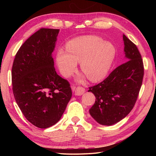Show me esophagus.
<instances>
[{
    "instance_id": "esophagus-1",
    "label": "esophagus",
    "mask_w": 156,
    "mask_h": 156,
    "mask_svg": "<svg viewBox=\"0 0 156 156\" xmlns=\"http://www.w3.org/2000/svg\"><path fill=\"white\" fill-rule=\"evenodd\" d=\"M84 91H85V89L83 87H78L75 89V95L76 96H81L84 93Z\"/></svg>"
}]
</instances>
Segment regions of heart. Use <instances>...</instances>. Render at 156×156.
Listing matches in <instances>:
<instances>
[{"label":"heart","instance_id":"heart-1","mask_svg":"<svg viewBox=\"0 0 156 156\" xmlns=\"http://www.w3.org/2000/svg\"><path fill=\"white\" fill-rule=\"evenodd\" d=\"M116 56L115 46L95 36L78 37L68 42L66 49H59L56 62L61 74L69 78L75 72L77 62L89 80L103 79L109 73ZM83 81V78H79Z\"/></svg>","mask_w":156,"mask_h":156}]
</instances>
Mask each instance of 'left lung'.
I'll return each mask as SVG.
<instances>
[{
  "mask_svg": "<svg viewBox=\"0 0 156 156\" xmlns=\"http://www.w3.org/2000/svg\"><path fill=\"white\" fill-rule=\"evenodd\" d=\"M126 62L115 68L107 78L90 87L96 102L89 113L97 122L110 126L125 118L138 98L144 76L142 56L135 44L123 35Z\"/></svg>",
  "mask_w": 156,
  "mask_h": 156,
  "instance_id": "left-lung-1",
  "label": "left lung"
}]
</instances>
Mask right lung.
<instances>
[{"instance_id":"1","label":"right lung","mask_w":156,"mask_h":156,"mask_svg":"<svg viewBox=\"0 0 156 156\" xmlns=\"http://www.w3.org/2000/svg\"><path fill=\"white\" fill-rule=\"evenodd\" d=\"M59 31L40 29L21 45L13 62L16 101L26 119L41 129L58 122L72 96L69 82L57 74L52 58Z\"/></svg>"}]
</instances>
